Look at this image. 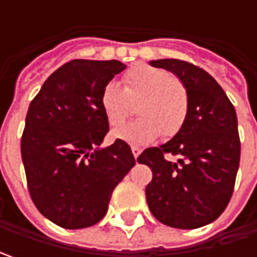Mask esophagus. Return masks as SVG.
<instances>
[{"mask_svg": "<svg viewBox=\"0 0 257 257\" xmlns=\"http://www.w3.org/2000/svg\"><path fill=\"white\" fill-rule=\"evenodd\" d=\"M132 152H133V156L137 159L139 156H140V153H142V149H139V147H136V146H133L132 147Z\"/></svg>", "mask_w": 257, "mask_h": 257, "instance_id": "esophagus-1", "label": "esophagus"}]
</instances>
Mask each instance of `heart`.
Listing matches in <instances>:
<instances>
[{
  "instance_id": "heart-1",
  "label": "heart",
  "mask_w": 257,
  "mask_h": 257,
  "mask_svg": "<svg viewBox=\"0 0 257 257\" xmlns=\"http://www.w3.org/2000/svg\"><path fill=\"white\" fill-rule=\"evenodd\" d=\"M137 120L113 132V137L132 146H147L162 134L170 139L182 130L189 113V93L179 78L149 64L133 65L124 75V88L117 81L104 85L100 104L110 125L117 127L137 101Z\"/></svg>"
}]
</instances>
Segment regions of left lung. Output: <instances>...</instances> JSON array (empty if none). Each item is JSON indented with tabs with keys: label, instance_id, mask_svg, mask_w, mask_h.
I'll list each match as a JSON object with an SVG mask.
<instances>
[{
	"label": "left lung",
	"instance_id": "left-lung-1",
	"mask_svg": "<svg viewBox=\"0 0 257 257\" xmlns=\"http://www.w3.org/2000/svg\"><path fill=\"white\" fill-rule=\"evenodd\" d=\"M150 65L176 75L189 93V113L170 142L146 149L137 162L153 170L146 199L153 216L170 227L197 229L214 222L230 200L240 160L234 107L217 81L182 60ZM166 153L181 159L172 164Z\"/></svg>",
	"mask_w": 257,
	"mask_h": 257
}]
</instances>
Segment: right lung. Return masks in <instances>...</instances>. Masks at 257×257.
<instances>
[{
  "label": "right lung",
  "instance_id": "1",
  "mask_svg": "<svg viewBox=\"0 0 257 257\" xmlns=\"http://www.w3.org/2000/svg\"><path fill=\"white\" fill-rule=\"evenodd\" d=\"M124 68L117 60H73L45 80L28 107L21 139L28 190L40 213L64 229L100 222L136 164L121 140L101 146L108 132L101 91Z\"/></svg>",
  "mask_w": 257,
  "mask_h": 257
}]
</instances>
